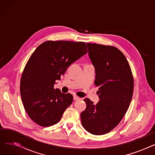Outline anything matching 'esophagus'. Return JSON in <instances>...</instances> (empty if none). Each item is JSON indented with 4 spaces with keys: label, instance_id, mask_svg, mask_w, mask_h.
Returning <instances> with one entry per match:
<instances>
[{
    "label": "esophagus",
    "instance_id": "1",
    "mask_svg": "<svg viewBox=\"0 0 155 155\" xmlns=\"http://www.w3.org/2000/svg\"><path fill=\"white\" fill-rule=\"evenodd\" d=\"M73 99H74L75 101H78V100H80L81 98L77 95H73Z\"/></svg>",
    "mask_w": 155,
    "mask_h": 155
}]
</instances>
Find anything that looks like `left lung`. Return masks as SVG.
I'll return each mask as SVG.
<instances>
[{"mask_svg": "<svg viewBox=\"0 0 155 155\" xmlns=\"http://www.w3.org/2000/svg\"><path fill=\"white\" fill-rule=\"evenodd\" d=\"M95 68L100 101L94 105L85 99L86 109L81 113L84 129L94 135L107 134L116 127L126 113L133 94L134 78L129 64L114 46L87 43Z\"/></svg>", "mask_w": 155, "mask_h": 155, "instance_id": "1", "label": "left lung"}]
</instances>
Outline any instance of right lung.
Instances as JSON below:
<instances>
[{"mask_svg": "<svg viewBox=\"0 0 155 155\" xmlns=\"http://www.w3.org/2000/svg\"><path fill=\"white\" fill-rule=\"evenodd\" d=\"M87 53L84 42L47 41L31 54L21 76L20 92L24 109L35 123L48 127L60 120L73 97L54 90L55 81Z\"/></svg>", "mask_w": 155, "mask_h": 155, "instance_id": "right-lung-1", "label": "right lung"}]
</instances>
